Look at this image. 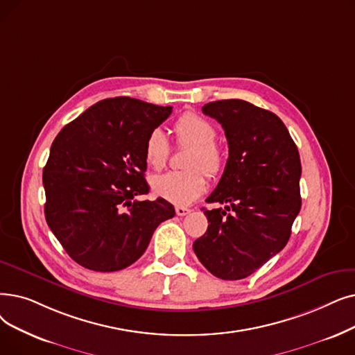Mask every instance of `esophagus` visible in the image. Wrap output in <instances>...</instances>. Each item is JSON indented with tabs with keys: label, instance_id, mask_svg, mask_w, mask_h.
Wrapping results in <instances>:
<instances>
[{
	"label": "esophagus",
	"instance_id": "esophagus-1",
	"mask_svg": "<svg viewBox=\"0 0 355 355\" xmlns=\"http://www.w3.org/2000/svg\"><path fill=\"white\" fill-rule=\"evenodd\" d=\"M191 211V209H189V207H184V206H177L175 207V213L178 214V216H186V214H189Z\"/></svg>",
	"mask_w": 355,
	"mask_h": 355
}]
</instances>
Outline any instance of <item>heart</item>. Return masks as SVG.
Returning a JSON list of instances; mask_svg holds the SVG:
<instances>
[{
	"mask_svg": "<svg viewBox=\"0 0 355 355\" xmlns=\"http://www.w3.org/2000/svg\"><path fill=\"white\" fill-rule=\"evenodd\" d=\"M177 142L189 145L191 150L187 157L186 171H169L152 178V190L166 202L184 206L190 205L206 191L209 177L220 174L225 165V155L216 144V128L207 119L196 113H186L174 125ZM171 145L162 129H153L145 142V159L153 169L166 165Z\"/></svg>",
	"mask_w": 355,
	"mask_h": 355,
	"instance_id": "heart-1",
	"label": "heart"
}]
</instances>
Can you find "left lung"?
Returning a JSON list of instances; mask_svg holds the SVG:
<instances>
[{
  "label": "left lung",
  "mask_w": 355,
  "mask_h": 355,
  "mask_svg": "<svg viewBox=\"0 0 355 355\" xmlns=\"http://www.w3.org/2000/svg\"><path fill=\"white\" fill-rule=\"evenodd\" d=\"M226 135L229 158L205 210L209 226L194 241L197 258L222 280H241L279 254L300 211L302 165L296 144L274 113L243 100L203 105Z\"/></svg>",
  "instance_id": "1"
}]
</instances>
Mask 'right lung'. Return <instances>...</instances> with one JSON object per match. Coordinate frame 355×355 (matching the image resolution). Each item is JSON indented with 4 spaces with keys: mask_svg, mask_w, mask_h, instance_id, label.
Instances as JSON below:
<instances>
[{
    "mask_svg": "<svg viewBox=\"0 0 355 355\" xmlns=\"http://www.w3.org/2000/svg\"><path fill=\"white\" fill-rule=\"evenodd\" d=\"M171 105L130 97L96 103L58 133L43 168L44 216L80 266L119 271L139 259L153 230L175 210L148 194L145 142Z\"/></svg>",
    "mask_w": 355,
    "mask_h": 355,
    "instance_id": "right-lung-1",
    "label": "right lung"
}]
</instances>
